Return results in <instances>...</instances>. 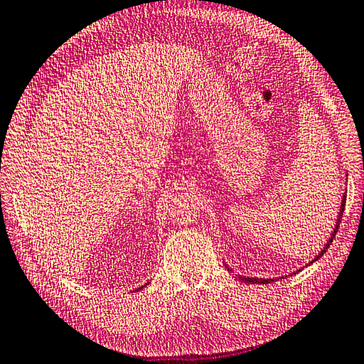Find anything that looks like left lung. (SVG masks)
Instances as JSON below:
<instances>
[{
	"label": "left lung",
	"mask_w": 364,
	"mask_h": 364,
	"mask_svg": "<svg viewBox=\"0 0 364 364\" xmlns=\"http://www.w3.org/2000/svg\"><path fill=\"white\" fill-rule=\"evenodd\" d=\"M346 200H347V196L343 194V199H342V203H341V210H339V216H338V223H336V228H334V232L331 234V237H329V240L326 242V245H325V248H323L321 251H320V255L318 256H315V259L314 261H316V259H320V257L326 253V250L329 248V245H331V242H333V239L336 237V232H338V229H339V224H341V220H342V213H343V208H346ZM312 261V262H314ZM312 262H309V266ZM228 270H230L229 267H228ZM240 280H243V282H247V283H270V282H274V279H250V277H240Z\"/></svg>",
	"instance_id": "obj_1"
}]
</instances>
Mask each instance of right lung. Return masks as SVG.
Listing matches in <instances>:
<instances>
[{
  "label": "right lung",
  "instance_id": "right-lung-1",
  "mask_svg": "<svg viewBox=\"0 0 364 364\" xmlns=\"http://www.w3.org/2000/svg\"><path fill=\"white\" fill-rule=\"evenodd\" d=\"M141 288H143V287H141ZM141 288H138V289H141Z\"/></svg>",
  "mask_w": 364,
  "mask_h": 364
}]
</instances>
